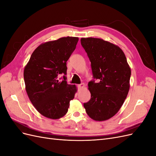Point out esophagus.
<instances>
[{
  "instance_id": "1",
  "label": "esophagus",
  "mask_w": 156,
  "mask_h": 156,
  "mask_svg": "<svg viewBox=\"0 0 156 156\" xmlns=\"http://www.w3.org/2000/svg\"><path fill=\"white\" fill-rule=\"evenodd\" d=\"M84 87V83H81V84H78V85H77V88H78L79 89L82 88H83Z\"/></svg>"
}]
</instances>
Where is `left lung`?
Here are the masks:
<instances>
[{
	"label": "left lung",
	"instance_id": "obj_1",
	"mask_svg": "<svg viewBox=\"0 0 156 156\" xmlns=\"http://www.w3.org/2000/svg\"><path fill=\"white\" fill-rule=\"evenodd\" d=\"M81 43L91 62L93 77L88 84L91 98L84 103L87 115L105 121L119 112L129 90L131 68L119 46L96 37H82Z\"/></svg>",
	"mask_w": 156,
	"mask_h": 156
}]
</instances>
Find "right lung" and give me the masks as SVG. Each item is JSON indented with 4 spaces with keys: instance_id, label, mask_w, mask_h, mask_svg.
Wrapping results in <instances>:
<instances>
[{
    "instance_id": "right-lung-1",
    "label": "right lung",
    "mask_w": 156,
    "mask_h": 156,
    "mask_svg": "<svg viewBox=\"0 0 156 156\" xmlns=\"http://www.w3.org/2000/svg\"><path fill=\"white\" fill-rule=\"evenodd\" d=\"M77 37H63L40 44L33 52L24 69V81L27 95L41 115L59 119L66 114L69 101L77 89L68 84L66 62L76 48Z\"/></svg>"
}]
</instances>
